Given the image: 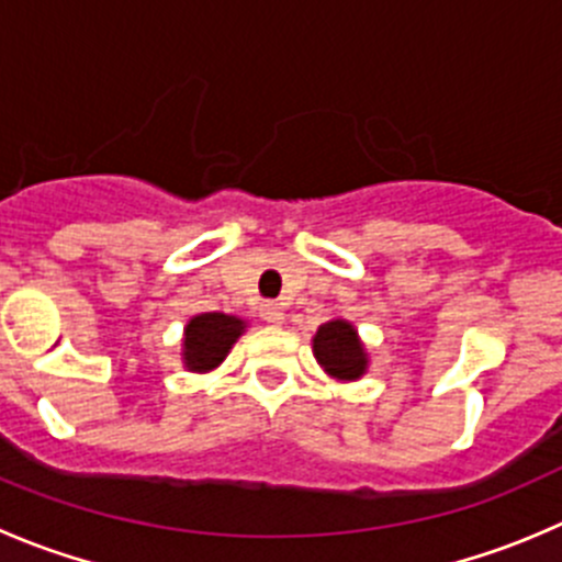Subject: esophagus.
<instances>
[{"label":"esophagus","instance_id":"esophagus-1","mask_svg":"<svg viewBox=\"0 0 562 562\" xmlns=\"http://www.w3.org/2000/svg\"><path fill=\"white\" fill-rule=\"evenodd\" d=\"M260 318H263L266 324H271V326H280V324H285V310H282L280 304H274V302L260 304Z\"/></svg>","mask_w":562,"mask_h":562}]
</instances>
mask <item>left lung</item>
Masks as SVG:
<instances>
[{"label":"left lung","instance_id":"1","mask_svg":"<svg viewBox=\"0 0 562 562\" xmlns=\"http://www.w3.org/2000/svg\"><path fill=\"white\" fill-rule=\"evenodd\" d=\"M313 353L315 362L335 381H359L368 373V348H364L357 326L340 315L318 326L313 337Z\"/></svg>","mask_w":562,"mask_h":562}]
</instances>
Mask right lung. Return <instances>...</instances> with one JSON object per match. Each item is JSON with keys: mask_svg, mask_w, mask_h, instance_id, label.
I'll return each instance as SVG.
<instances>
[{"mask_svg": "<svg viewBox=\"0 0 562 562\" xmlns=\"http://www.w3.org/2000/svg\"><path fill=\"white\" fill-rule=\"evenodd\" d=\"M247 321L227 313H198L183 326L181 362L189 373H211L227 359Z\"/></svg>", "mask_w": 562, "mask_h": 562, "instance_id": "right-lung-1", "label": "right lung"}]
</instances>
